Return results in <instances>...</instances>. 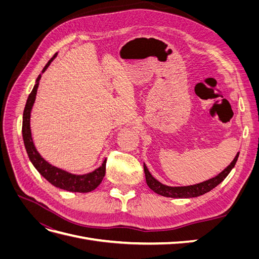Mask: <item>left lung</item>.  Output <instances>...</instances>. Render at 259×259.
<instances>
[{"label":"left lung","instance_id":"left-lung-1","mask_svg":"<svg viewBox=\"0 0 259 259\" xmlns=\"http://www.w3.org/2000/svg\"><path fill=\"white\" fill-rule=\"evenodd\" d=\"M239 158V152L236 155V158L233 159V161L230 163V165L227 166L221 174H218L214 178H210L206 182H203L197 185L193 186H185V187H169L161 184L158 182L155 178L152 177L150 174V171L148 170L147 166L144 164V169H145V175H146V182L148 187L150 188L151 190H153L155 193H158L160 195H163V197L166 198H183V199H188V198H195L199 197V195L204 194L211 189H214L216 186L221 184L223 180L229 175L231 169L236 165V163Z\"/></svg>","mask_w":259,"mask_h":259}]
</instances>
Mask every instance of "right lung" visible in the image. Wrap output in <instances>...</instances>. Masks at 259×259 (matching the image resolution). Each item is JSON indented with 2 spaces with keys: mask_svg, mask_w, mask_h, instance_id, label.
<instances>
[{
  "mask_svg": "<svg viewBox=\"0 0 259 259\" xmlns=\"http://www.w3.org/2000/svg\"><path fill=\"white\" fill-rule=\"evenodd\" d=\"M57 54H55L53 58L49 60L48 64L43 68L42 72H44L48 67L51 65L53 59L56 57ZM41 79V74L37 76L35 81V85L30 93V95L27 99V104L23 110V116H22V138L23 143H25L26 150L28 153V156L30 161L32 162L33 166L37 169L40 173L49 183H51L53 186L60 188L67 191L71 192H90L100 185L101 180L105 177L106 174V162L107 159L104 160L101 166H99L97 169H95L92 173L84 174V175H74L68 171L60 169L56 166H53L52 164L46 162L42 156L36 151L34 147V144L32 142V137H31V130H30V113L31 109L34 104L36 91L38 88V81Z\"/></svg>",
  "mask_w": 259,
  "mask_h": 259,
  "instance_id": "right-lung-1",
  "label": "right lung"
}]
</instances>
